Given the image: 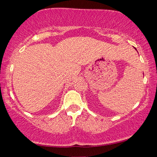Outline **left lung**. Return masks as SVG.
<instances>
[{
	"label": "left lung",
	"mask_w": 157,
	"mask_h": 157,
	"mask_svg": "<svg viewBox=\"0 0 157 157\" xmlns=\"http://www.w3.org/2000/svg\"><path fill=\"white\" fill-rule=\"evenodd\" d=\"M135 49H136V48H135Z\"/></svg>",
	"instance_id": "8db88e82"
}]
</instances>
